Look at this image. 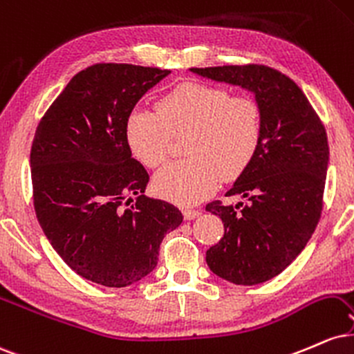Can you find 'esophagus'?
Returning a JSON list of instances; mask_svg holds the SVG:
<instances>
[{
	"mask_svg": "<svg viewBox=\"0 0 354 354\" xmlns=\"http://www.w3.org/2000/svg\"><path fill=\"white\" fill-rule=\"evenodd\" d=\"M182 214H184V218L185 220H194V218H197L198 215H201V210L189 209V207H187V209L182 210Z\"/></svg>",
	"mask_w": 354,
	"mask_h": 354,
	"instance_id": "esophagus-1",
	"label": "esophagus"
}]
</instances>
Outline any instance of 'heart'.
<instances>
[{
  "label": "heart",
  "instance_id": "heart-1",
  "mask_svg": "<svg viewBox=\"0 0 354 354\" xmlns=\"http://www.w3.org/2000/svg\"><path fill=\"white\" fill-rule=\"evenodd\" d=\"M189 131L187 159L169 164L153 178L160 197L192 205L214 192L220 178L232 180L247 170L261 142V111L253 99L232 95L205 82H182L156 102V112L134 109L124 137L145 167L167 160L172 136Z\"/></svg>",
  "mask_w": 354,
  "mask_h": 354
}]
</instances>
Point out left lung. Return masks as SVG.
Masks as SVG:
<instances>
[{
	"label": "left lung",
	"instance_id": "1",
	"mask_svg": "<svg viewBox=\"0 0 354 354\" xmlns=\"http://www.w3.org/2000/svg\"><path fill=\"white\" fill-rule=\"evenodd\" d=\"M190 71L250 91L261 111L255 159L227 192L245 202L214 201L205 207L225 228L205 260L215 275L232 283H263L300 255L322 217L330 159L325 126L295 81L268 66Z\"/></svg>",
	"mask_w": 354,
	"mask_h": 354
}]
</instances>
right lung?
Masks as SVG:
<instances>
[{
  "label": "right lung",
  "mask_w": 354,
  "mask_h": 354,
  "mask_svg": "<svg viewBox=\"0 0 354 354\" xmlns=\"http://www.w3.org/2000/svg\"><path fill=\"white\" fill-rule=\"evenodd\" d=\"M169 74L89 66L37 124L29 156L37 222L66 265L94 283L122 288L142 280L156 268L165 234L184 220L172 203L145 197L149 174L124 137L129 112ZM127 194L138 198L124 209Z\"/></svg>",
  "instance_id": "add662e5"
}]
</instances>
